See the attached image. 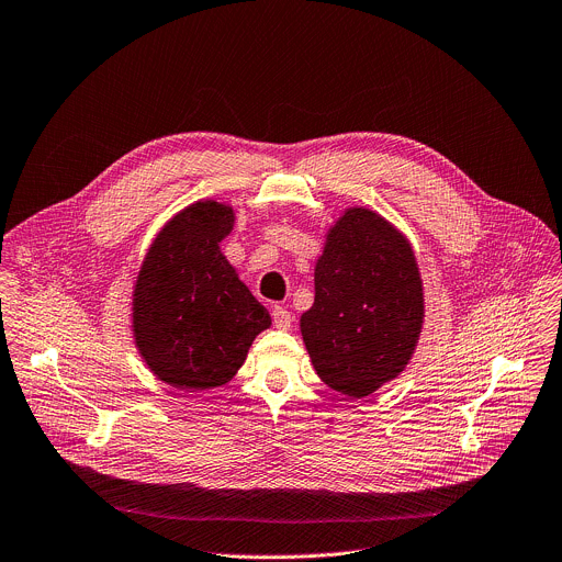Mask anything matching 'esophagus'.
Instances as JSON below:
<instances>
[{
    "mask_svg": "<svg viewBox=\"0 0 562 562\" xmlns=\"http://www.w3.org/2000/svg\"><path fill=\"white\" fill-rule=\"evenodd\" d=\"M271 315H273V327H276V329H282V331L291 329V325H293V315H291V311H289V308H284V306H276Z\"/></svg>",
    "mask_w": 562,
    "mask_h": 562,
    "instance_id": "1",
    "label": "esophagus"
}]
</instances>
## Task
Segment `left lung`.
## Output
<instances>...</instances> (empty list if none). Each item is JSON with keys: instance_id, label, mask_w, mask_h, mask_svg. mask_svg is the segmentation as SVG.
<instances>
[{"instance_id": "8db88e82", "label": "left lung", "mask_w": 562, "mask_h": 562, "mask_svg": "<svg viewBox=\"0 0 562 562\" xmlns=\"http://www.w3.org/2000/svg\"><path fill=\"white\" fill-rule=\"evenodd\" d=\"M313 282L300 331L319 380L364 397L405 371L420 340L425 295L403 233L375 211L347 209L327 233Z\"/></svg>"}]
</instances>
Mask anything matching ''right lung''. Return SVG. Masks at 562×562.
Returning <instances> with one entry per match:
<instances>
[{
	"label": "right lung",
	"mask_w": 562,
	"mask_h": 562,
	"mask_svg": "<svg viewBox=\"0 0 562 562\" xmlns=\"http://www.w3.org/2000/svg\"><path fill=\"white\" fill-rule=\"evenodd\" d=\"M233 206L200 200L157 233L133 286V338L146 367L182 391L226 384L271 327L220 251Z\"/></svg>",
	"instance_id": "right-lung-1"
}]
</instances>
